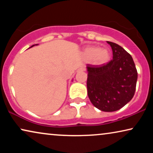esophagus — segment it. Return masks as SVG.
I'll return each instance as SVG.
<instances>
[{
    "label": "esophagus",
    "mask_w": 153,
    "mask_h": 153,
    "mask_svg": "<svg viewBox=\"0 0 153 153\" xmlns=\"http://www.w3.org/2000/svg\"><path fill=\"white\" fill-rule=\"evenodd\" d=\"M84 71H85V69L84 68H81L77 70V72H84Z\"/></svg>",
    "instance_id": "34e87169"
}]
</instances>
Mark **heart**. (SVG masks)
<instances>
[{"label":"heart","mask_w":153,"mask_h":153,"mask_svg":"<svg viewBox=\"0 0 153 153\" xmlns=\"http://www.w3.org/2000/svg\"><path fill=\"white\" fill-rule=\"evenodd\" d=\"M83 57L87 60H91L95 65H103L110 60L111 53L106 48H100L97 46H88L83 52Z\"/></svg>","instance_id":"heart-1"}]
</instances>
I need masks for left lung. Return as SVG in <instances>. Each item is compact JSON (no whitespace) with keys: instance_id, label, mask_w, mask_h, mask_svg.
Instances as JSON below:
<instances>
[{"instance_id":"1","label":"left lung","mask_w":153,"mask_h":153,"mask_svg":"<svg viewBox=\"0 0 153 153\" xmlns=\"http://www.w3.org/2000/svg\"><path fill=\"white\" fill-rule=\"evenodd\" d=\"M113 59L101 66L87 65L88 95L91 103L102 111L120 109L132 99L138 73L130 54L122 47L107 42Z\"/></svg>"}]
</instances>
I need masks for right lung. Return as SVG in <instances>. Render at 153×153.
I'll return each mask as SVG.
<instances>
[{
	"instance_id": "obj_1",
	"label": "right lung",
	"mask_w": 153,
	"mask_h": 153,
	"mask_svg": "<svg viewBox=\"0 0 153 153\" xmlns=\"http://www.w3.org/2000/svg\"><path fill=\"white\" fill-rule=\"evenodd\" d=\"M33 46H35V45H33V46H32V47H33Z\"/></svg>"
}]
</instances>
